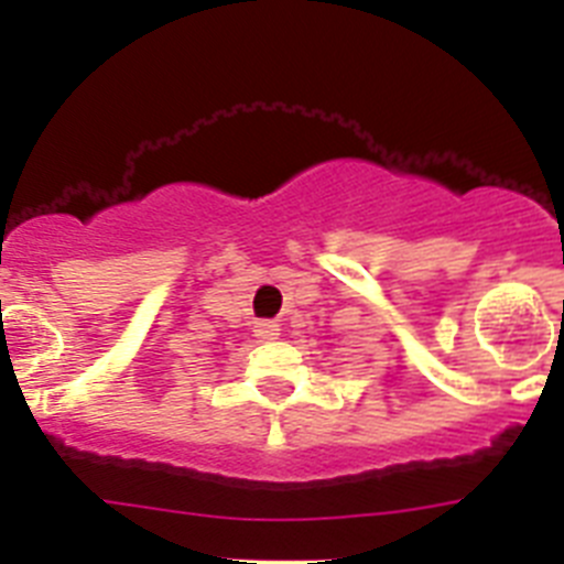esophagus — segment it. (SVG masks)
Here are the masks:
<instances>
[{"mask_svg":"<svg viewBox=\"0 0 564 564\" xmlns=\"http://www.w3.org/2000/svg\"><path fill=\"white\" fill-rule=\"evenodd\" d=\"M253 333H257V338H262V341H271V338L279 336V325L276 322H257V325H253Z\"/></svg>","mask_w":564,"mask_h":564,"instance_id":"1","label":"esophagus"}]
</instances>
